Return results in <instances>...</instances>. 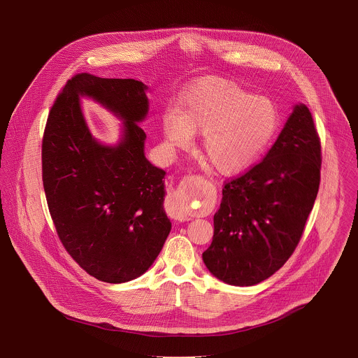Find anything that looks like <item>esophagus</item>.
Masks as SVG:
<instances>
[{
	"label": "esophagus",
	"mask_w": 358,
	"mask_h": 358,
	"mask_svg": "<svg viewBox=\"0 0 358 358\" xmlns=\"http://www.w3.org/2000/svg\"><path fill=\"white\" fill-rule=\"evenodd\" d=\"M166 211L176 221H188L189 220L188 207L185 206V202L180 198L178 192H174L173 195H170V198L166 202Z\"/></svg>",
	"instance_id": "34e87169"
}]
</instances>
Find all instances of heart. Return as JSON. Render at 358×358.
Segmentation results:
<instances>
[{
  "instance_id": "1",
  "label": "heart",
  "mask_w": 358,
  "mask_h": 358,
  "mask_svg": "<svg viewBox=\"0 0 358 358\" xmlns=\"http://www.w3.org/2000/svg\"><path fill=\"white\" fill-rule=\"evenodd\" d=\"M275 101L225 79H203L187 87L177 110L163 116L169 148H187L201 134V151L224 174L250 167L273 140L279 127Z\"/></svg>"
}]
</instances>
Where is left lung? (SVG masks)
Here are the masks:
<instances>
[{
	"label": "left lung",
	"mask_w": 358,
	"mask_h": 358,
	"mask_svg": "<svg viewBox=\"0 0 358 358\" xmlns=\"http://www.w3.org/2000/svg\"><path fill=\"white\" fill-rule=\"evenodd\" d=\"M320 140L308 106L294 105L266 157L222 188L202 261L220 280L252 286L296 249L320 184Z\"/></svg>",
	"instance_id": "obj_1"
}]
</instances>
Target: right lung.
Returning <instances> with one entry per match:
<instances>
[{
  "instance_id": "obj_1",
  "label": "right lung",
  "mask_w": 358,
  "mask_h": 358,
  "mask_svg": "<svg viewBox=\"0 0 358 358\" xmlns=\"http://www.w3.org/2000/svg\"><path fill=\"white\" fill-rule=\"evenodd\" d=\"M147 86L134 79L73 76L50 109L42 140V181L65 249L93 278L124 283L141 276L171 231L163 202L166 171L144 156ZM122 120L116 145L94 139L80 99Z\"/></svg>"
}]
</instances>
